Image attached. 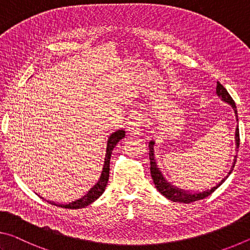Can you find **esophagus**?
<instances>
[{
    "label": "esophagus",
    "instance_id": "obj_1",
    "mask_svg": "<svg viewBox=\"0 0 250 250\" xmlns=\"http://www.w3.org/2000/svg\"><path fill=\"white\" fill-rule=\"evenodd\" d=\"M143 124V117L141 115L134 116L132 118V121L128 122L127 124V133L132 136H138L141 135V127Z\"/></svg>",
    "mask_w": 250,
    "mask_h": 250
}]
</instances>
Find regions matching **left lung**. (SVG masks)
<instances>
[{"instance_id": "8db88e82", "label": "left lung", "mask_w": 250, "mask_h": 250, "mask_svg": "<svg viewBox=\"0 0 250 250\" xmlns=\"http://www.w3.org/2000/svg\"><path fill=\"white\" fill-rule=\"evenodd\" d=\"M216 94H217V96L223 102H225V103H227L231 106L232 109H234L236 121L238 122V114H237V107H236L235 102L232 101V98L230 95H229L227 89L225 88L223 85L219 83V82H217V86H216ZM235 143H236V155L234 156V162H232V165L230 167V169H229L228 174L225 176L222 181L218 182L215 186H212L210 188H205V189L197 190V191H189V190H185V189H183V188L175 186V185H173V184H170L169 182L166 181V178L164 177L161 168H159V166L157 165L156 157H155V145H156V143H155V141H150L149 145H148L149 159H150V175H152L155 187L157 188V190L163 196H165L166 198H168L169 200H173V202H176V203L188 204V203H193V202H196V200H199V199L207 197V196H209L212 191H215L225 181H226V179L228 178V176L231 174L232 169H234L235 164L237 161V153H238V148H239L238 125H237L236 130H235Z\"/></svg>"}]
</instances>
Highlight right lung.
<instances>
[{"label": "right lung", "mask_w": 250, "mask_h": 250, "mask_svg": "<svg viewBox=\"0 0 250 250\" xmlns=\"http://www.w3.org/2000/svg\"><path fill=\"white\" fill-rule=\"evenodd\" d=\"M125 136V130L124 129H116L115 132H113L110 135H108L107 143H106V153H105V158H104V164L103 168L101 171V176L98 178V181L94 184V185L89 188V189L85 193L81 198H77L75 200H72L69 203H54V202H47L51 203L52 205L63 207V208H69V209H79V208H84L88 206L89 204L100 197V196L104 193L106 185H107L108 177H109V161L110 156H112V152L114 147L120 142L123 137ZM43 198V197H42Z\"/></svg>", "instance_id": "add662e5"}]
</instances>
